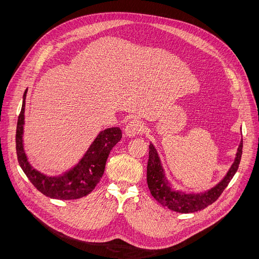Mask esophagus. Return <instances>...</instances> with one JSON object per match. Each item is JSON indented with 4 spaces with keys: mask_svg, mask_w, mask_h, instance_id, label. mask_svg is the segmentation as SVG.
I'll use <instances>...</instances> for the list:
<instances>
[{
    "mask_svg": "<svg viewBox=\"0 0 259 259\" xmlns=\"http://www.w3.org/2000/svg\"><path fill=\"white\" fill-rule=\"evenodd\" d=\"M143 131H144V125L138 119H133L129 121L125 128V134L130 138L142 134Z\"/></svg>",
    "mask_w": 259,
    "mask_h": 259,
    "instance_id": "esophagus-1",
    "label": "esophagus"
}]
</instances>
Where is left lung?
I'll list each match as a JSON object with an SVG mask.
<instances>
[{
  "label": "left lung",
  "instance_id": "8db88e82",
  "mask_svg": "<svg viewBox=\"0 0 259 259\" xmlns=\"http://www.w3.org/2000/svg\"><path fill=\"white\" fill-rule=\"evenodd\" d=\"M242 141L237 149L234 162L225 175V178L213 188L200 193H186L172 189L168 181L160 158L152 143L149 145V159L147 165V183L152 196L161 206L180 213H193L203 210L221 196L231 180L233 179L241 159Z\"/></svg>",
  "mask_w": 259,
  "mask_h": 259
}]
</instances>
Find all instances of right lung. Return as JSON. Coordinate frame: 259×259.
Returning <instances> with one entry per match:
<instances>
[{
    "instance_id": "add662e5",
    "label": "right lung",
    "mask_w": 259,
    "mask_h": 259,
    "mask_svg": "<svg viewBox=\"0 0 259 259\" xmlns=\"http://www.w3.org/2000/svg\"><path fill=\"white\" fill-rule=\"evenodd\" d=\"M27 90L28 89L25 90L23 95V104L16 134L17 155L22 170L38 191L50 198L71 200L88 195L101 181L107 158L112 148L121 139V130L118 127H112L101 131L84 156L73 168L61 175H45L29 164L24 150V113Z\"/></svg>"
}]
</instances>
